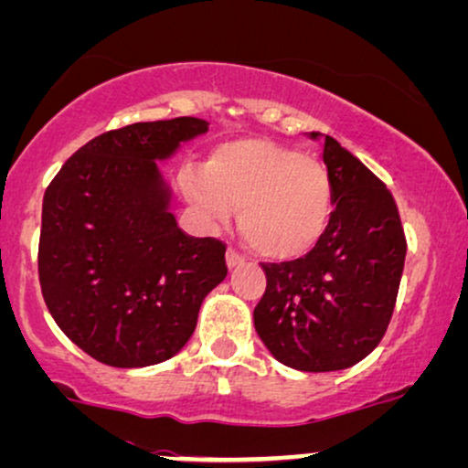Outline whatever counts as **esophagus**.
Returning a JSON list of instances; mask_svg holds the SVG:
<instances>
[{"label": "esophagus", "mask_w": 468, "mask_h": 468, "mask_svg": "<svg viewBox=\"0 0 468 468\" xmlns=\"http://www.w3.org/2000/svg\"><path fill=\"white\" fill-rule=\"evenodd\" d=\"M225 261H228L229 269H239V267H243V264H245V258L240 256V253L236 250H228V253H225Z\"/></svg>", "instance_id": "1"}]
</instances>
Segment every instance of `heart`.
Segmentation results:
<instances>
[{
  "mask_svg": "<svg viewBox=\"0 0 468 468\" xmlns=\"http://www.w3.org/2000/svg\"><path fill=\"white\" fill-rule=\"evenodd\" d=\"M184 193L212 223L239 210L243 239L271 261H292L319 243L332 217V180L313 155L250 138L217 147L204 173L184 176Z\"/></svg>",
  "mask_w": 468,
  "mask_h": 468,
  "instance_id": "1",
  "label": "heart"
}]
</instances>
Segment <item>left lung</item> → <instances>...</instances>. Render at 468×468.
Wrapping results in <instances>:
<instances>
[{"label":"left lung","mask_w":468,"mask_h":468,"mask_svg":"<svg viewBox=\"0 0 468 468\" xmlns=\"http://www.w3.org/2000/svg\"><path fill=\"white\" fill-rule=\"evenodd\" d=\"M310 136L323 141L330 171V223L303 258L262 264L253 325L282 365L325 373L354 367L384 338L408 245L386 184L332 136Z\"/></svg>","instance_id":"8db88e82"}]
</instances>
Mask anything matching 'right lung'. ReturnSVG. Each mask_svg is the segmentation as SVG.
I'll return each instance as SVG.
<instances>
[{"mask_svg": "<svg viewBox=\"0 0 468 468\" xmlns=\"http://www.w3.org/2000/svg\"><path fill=\"white\" fill-rule=\"evenodd\" d=\"M204 132L207 123L195 117L103 132L45 190L40 291L58 327L97 362L138 368L169 360L228 275L221 240L177 228L155 163Z\"/></svg>", "mask_w": 468, "mask_h": 468, "instance_id": "obj_1", "label": "right lung"}]
</instances>
